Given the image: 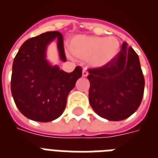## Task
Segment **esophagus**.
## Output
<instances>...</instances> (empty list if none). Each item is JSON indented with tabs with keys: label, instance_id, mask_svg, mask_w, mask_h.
<instances>
[{
	"label": "esophagus",
	"instance_id": "1",
	"mask_svg": "<svg viewBox=\"0 0 158 158\" xmlns=\"http://www.w3.org/2000/svg\"><path fill=\"white\" fill-rule=\"evenodd\" d=\"M88 76V72L86 69H83L82 71V77H87Z\"/></svg>",
	"mask_w": 158,
	"mask_h": 158
}]
</instances>
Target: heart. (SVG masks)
<instances>
[{
    "mask_svg": "<svg viewBox=\"0 0 158 158\" xmlns=\"http://www.w3.org/2000/svg\"><path fill=\"white\" fill-rule=\"evenodd\" d=\"M70 52L76 57L86 60L93 68L105 67L117 58L121 45L114 36L77 35L70 41ZM69 52L66 55L71 56Z\"/></svg>",
    "mask_w": 158,
    "mask_h": 158,
    "instance_id": "b5f03b06",
    "label": "heart"
}]
</instances>
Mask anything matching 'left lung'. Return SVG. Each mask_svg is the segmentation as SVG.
Listing matches in <instances>:
<instances>
[{
  "instance_id": "8db88e82",
  "label": "left lung",
  "mask_w": 158,
  "mask_h": 158,
  "mask_svg": "<svg viewBox=\"0 0 158 158\" xmlns=\"http://www.w3.org/2000/svg\"><path fill=\"white\" fill-rule=\"evenodd\" d=\"M89 102L98 116L122 121L133 114L142 102L145 80L139 57L127 42L111 63L89 70Z\"/></svg>"
}]
</instances>
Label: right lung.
I'll use <instances>...</instances> for the list:
<instances>
[{
	"label": "right lung",
	"mask_w": 158,
	"mask_h": 158,
	"mask_svg": "<svg viewBox=\"0 0 158 158\" xmlns=\"http://www.w3.org/2000/svg\"><path fill=\"white\" fill-rule=\"evenodd\" d=\"M55 40L60 60L66 61L63 36L58 31H48L25 41L12 65L14 102L25 117L41 123L52 122L63 113L67 96L81 77L80 66L67 73L47 60V47Z\"/></svg>",
	"instance_id": "right-lung-1"
}]
</instances>
